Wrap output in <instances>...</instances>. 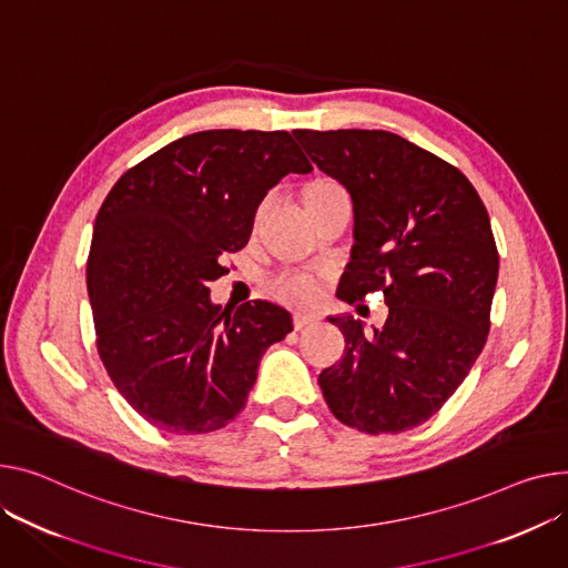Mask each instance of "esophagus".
Segmentation results:
<instances>
[{
    "instance_id": "34e87169",
    "label": "esophagus",
    "mask_w": 568,
    "mask_h": 568,
    "mask_svg": "<svg viewBox=\"0 0 568 568\" xmlns=\"http://www.w3.org/2000/svg\"><path fill=\"white\" fill-rule=\"evenodd\" d=\"M315 322H317V317L311 315V313H294V315H292V324H294L296 331L306 328V326H311V324H315Z\"/></svg>"
}]
</instances>
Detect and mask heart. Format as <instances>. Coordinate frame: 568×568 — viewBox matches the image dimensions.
Here are the masks:
<instances>
[{
  "mask_svg": "<svg viewBox=\"0 0 568 568\" xmlns=\"http://www.w3.org/2000/svg\"><path fill=\"white\" fill-rule=\"evenodd\" d=\"M337 189L339 186L331 180H315L306 189V199L331 194V192H337ZM270 290L276 298L285 301V304H294V306H308L320 296L317 278L311 274H304V272H285V274L274 276L270 281Z\"/></svg>",
  "mask_w": 568,
  "mask_h": 568,
  "instance_id": "heart-1",
  "label": "heart"
}]
</instances>
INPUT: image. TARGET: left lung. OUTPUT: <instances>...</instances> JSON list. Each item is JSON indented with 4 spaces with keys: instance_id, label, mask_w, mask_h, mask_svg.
Returning <instances> with one entry per match:
<instances>
[{
    "instance_id": "obj_1",
    "label": "left lung",
    "mask_w": 568,
    "mask_h": 568,
    "mask_svg": "<svg viewBox=\"0 0 568 568\" xmlns=\"http://www.w3.org/2000/svg\"><path fill=\"white\" fill-rule=\"evenodd\" d=\"M311 160L354 201L352 262L337 296L384 292L388 320L365 333L331 317L345 356L320 374L339 423L399 434L455 395L486 345L498 246L470 180L429 150L384 130H294Z\"/></svg>"
}]
</instances>
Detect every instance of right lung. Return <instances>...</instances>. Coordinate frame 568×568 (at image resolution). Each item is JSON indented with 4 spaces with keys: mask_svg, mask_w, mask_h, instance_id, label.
Wrapping results in <instances>:
<instances>
[{
    "mask_svg": "<svg viewBox=\"0 0 568 568\" xmlns=\"http://www.w3.org/2000/svg\"><path fill=\"white\" fill-rule=\"evenodd\" d=\"M313 166L285 130L186 134L128 169L93 225L87 285L113 386L153 427L207 434L235 420L290 313L214 306L223 255L246 246L260 201Z\"/></svg>",
    "mask_w": 568,
    "mask_h": 568,
    "instance_id": "1",
    "label": "right lung"
}]
</instances>
